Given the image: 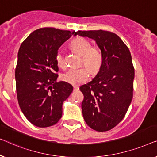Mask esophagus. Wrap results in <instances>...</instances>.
I'll return each mask as SVG.
<instances>
[{
  "mask_svg": "<svg viewBox=\"0 0 157 157\" xmlns=\"http://www.w3.org/2000/svg\"><path fill=\"white\" fill-rule=\"evenodd\" d=\"M73 89H74V91H78V90H79V87L78 86H74Z\"/></svg>",
  "mask_w": 157,
  "mask_h": 157,
  "instance_id": "obj_1",
  "label": "esophagus"
}]
</instances>
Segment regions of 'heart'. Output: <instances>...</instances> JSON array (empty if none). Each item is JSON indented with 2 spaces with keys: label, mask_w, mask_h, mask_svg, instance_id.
Instances as JSON below:
<instances>
[{
  "label": "heart",
  "mask_w": 157,
  "mask_h": 157,
  "mask_svg": "<svg viewBox=\"0 0 157 157\" xmlns=\"http://www.w3.org/2000/svg\"><path fill=\"white\" fill-rule=\"evenodd\" d=\"M70 47L76 53L82 56L81 67L78 69H71L63 75V79L72 85H79L87 81L90 77V71L92 74H97L102 65V54L98 48L92 47L91 43L83 37H78L70 43ZM57 65L62 68L65 67L63 56L57 53L56 56Z\"/></svg>",
  "instance_id": "obj_1"
}]
</instances>
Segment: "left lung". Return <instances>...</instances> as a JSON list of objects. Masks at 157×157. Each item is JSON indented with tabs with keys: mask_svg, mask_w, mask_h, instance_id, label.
<instances>
[{
	"mask_svg": "<svg viewBox=\"0 0 157 157\" xmlns=\"http://www.w3.org/2000/svg\"><path fill=\"white\" fill-rule=\"evenodd\" d=\"M74 35L95 40L103 62L90 82L79 87L83 93L82 111L92 129H112L124 117L133 97L134 68L129 48L117 35L105 30H78Z\"/></svg>",
	"mask_w": 157,
	"mask_h": 157,
	"instance_id": "1",
	"label": "left lung"
}]
</instances>
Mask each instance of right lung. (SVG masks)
<instances>
[{"label": "right lung", "mask_w": 157, "mask_h": 157, "mask_svg": "<svg viewBox=\"0 0 157 157\" xmlns=\"http://www.w3.org/2000/svg\"><path fill=\"white\" fill-rule=\"evenodd\" d=\"M73 32L53 28H40L22 43L17 53L15 77L17 98L28 120L38 127H48L58 122L63 103L73 87L64 81L57 82L59 48Z\"/></svg>", "instance_id": "1"}]
</instances>
